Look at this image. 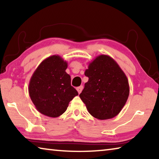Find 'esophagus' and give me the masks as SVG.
Segmentation results:
<instances>
[{
    "mask_svg": "<svg viewBox=\"0 0 159 159\" xmlns=\"http://www.w3.org/2000/svg\"><path fill=\"white\" fill-rule=\"evenodd\" d=\"M83 85H80V86H79V87H78L76 88V90L78 91V93H79V94L81 93V91L83 90Z\"/></svg>",
    "mask_w": 159,
    "mask_h": 159,
    "instance_id": "34e87169",
    "label": "esophagus"
}]
</instances>
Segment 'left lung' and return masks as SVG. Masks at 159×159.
<instances>
[{
  "label": "left lung",
  "mask_w": 159,
  "mask_h": 159,
  "mask_svg": "<svg viewBox=\"0 0 159 159\" xmlns=\"http://www.w3.org/2000/svg\"><path fill=\"white\" fill-rule=\"evenodd\" d=\"M85 75L89 79L79 97L88 112L99 120L117 116L127 102L130 88L116 61L109 55H99L89 64Z\"/></svg>",
  "instance_id": "8db88e82"
}]
</instances>
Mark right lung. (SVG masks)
<instances>
[{"mask_svg": "<svg viewBox=\"0 0 159 159\" xmlns=\"http://www.w3.org/2000/svg\"><path fill=\"white\" fill-rule=\"evenodd\" d=\"M67 62L60 56L52 55L35 70L29 84L32 102L41 114L56 118L65 112L77 90L71 85L66 73Z\"/></svg>", "mask_w": 159, "mask_h": 159, "instance_id": "add662e5", "label": "right lung"}]
</instances>
